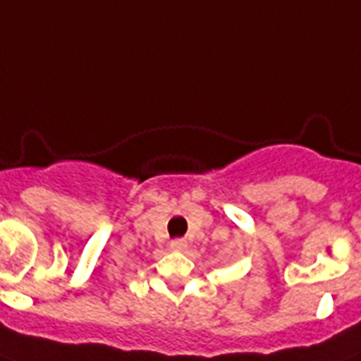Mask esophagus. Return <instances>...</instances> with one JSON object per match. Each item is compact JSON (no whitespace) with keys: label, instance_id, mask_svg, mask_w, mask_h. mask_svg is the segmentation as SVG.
<instances>
[{"label":"esophagus","instance_id":"34e87169","mask_svg":"<svg viewBox=\"0 0 361 361\" xmlns=\"http://www.w3.org/2000/svg\"><path fill=\"white\" fill-rule=\"evenodd\" d=\"M187 245H189V243H187L185 240H172V241H170V247H172L174 251H185Z\"/></svg>","mask_w":361,"mask_h":361}]
</instances>
